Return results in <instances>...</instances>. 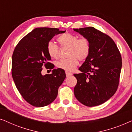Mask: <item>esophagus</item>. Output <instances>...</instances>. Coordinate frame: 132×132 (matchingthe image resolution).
Here are the masks:
<instances>
[{
  "label": "esophagus",
  "instance_id": "1",
  "mask_svg": "<svg viewBox=\"0 0 132 132\" xmlns=\"http://www.w3.org/2000/svg\"><path fill=\"white\" fill-rule=\"evenodd\" d=\"M65 74H66L67 77H70V76H72V73H70V72H68V71H65Z\"/></svg>",
  "mask_w": 132,
  "mask_h": 132
}]
</instances>
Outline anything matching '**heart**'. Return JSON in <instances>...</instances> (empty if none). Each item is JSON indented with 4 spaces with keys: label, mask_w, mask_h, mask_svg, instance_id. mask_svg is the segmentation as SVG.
<instances>
[{
    "label": "heart",
    "mask_w": 132,
    "mask_h": 132,
    "mask_svg": "<svg viewBox=\"0 0 132 132\" xmlns=\"http://www.w3.org/2000/svg\"><path fill=\"white\" fill-rule=\"evenodd\" d=\"M57 41L62 48H68L67 59H61L56 62V66L60 69L71 71L79 64V60L84 61L89 56L91 43L87 38H79L77 35L70 32L62 34L57 38ZM48 54L52 58L56 59L60 54V48L50 41L47 46Z\"/></svg>",
    "instance_id": "obj_1"
}]
</instances>
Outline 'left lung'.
<instances>
[{
    "label": "left lung",
    "instance_id": "8db88e82",
    "mask_svg": "<svg viewBox=\"0 0 132 132\" xmlns=\"http://www.w3.org/2000/svg\"><path fill=\"white\" fill-rule=\"evenodd\" d=\"M91 43L89 56L74 74V88L79 102L88 107L100 105L112 97L120 82L122 58L116 44L109 35L93 27L74 29Z\"/></svg>",
    "mask_w": 132,
    "mask_h": 132
}]
</instances>
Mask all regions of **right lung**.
<instances>
[{"label":"right lung","instance_id":"obj_1","mask_svg":"<svg viewBox=\"0 0 132 132\" xmlns=\"http://www.w3.org/2000/svg\"><path fill=\"white\" fill-rule=\"evenodd\" d=\"M65 32L57 28H38L19 41L12 57V76L23 98L35 107L47 106L55 100L66 75L61 69L42 75L43 67L53 69L47 46L55 35Z\"/></svg>","mask_w":132,"mask_h":132}]
</instances>
